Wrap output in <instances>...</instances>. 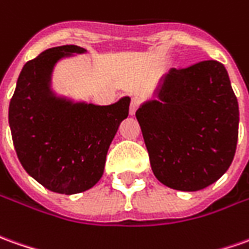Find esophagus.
Segmentation results:
<instances>
[{
  "instance_id": "esophagus-1",
  "label": "esophagus",
  "mask_w": 249,
  "mask_h": 249,
  "mask_svg": "<svg viewBox=\"0 0 249 249\" xmlns=\"http://www.w3.org/2000/svg\"><path fill=\"white\" fill-rule=\"evenodd\" d=\"M138 106H139V101L136 98H133L131 101V106H129V114L131 116H135V113L138 110Z\"/></svg>"
}]
</instances>
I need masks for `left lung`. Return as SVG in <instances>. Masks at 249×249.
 Segmentation results:
<instances>
[{
  "instance_id": "obj_1",
  "label": "left lung",
  "mask_w": 249,
  "mask_h": 249,
  "mask_svg": "<svg viewBox=\"0 0 249 249\" xmlns=\"http://www.w3.org/2000/svg\"><path fill=\"white\" fill-rule=\"evenodd\" d=\"M155 177L177 191H200L234 158L238 103L218 61L170 69L136 110Z\"/></svg>"
}]
</instances>
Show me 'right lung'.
I'll use <instances>...</instances> for the list:
<instances>
[{"mask_svg": "<svg viewBox=\"0 0 249 249\" xmlns=\"http://www.w3.org/2000/svg\"><path fill=\"white\" fill-rule=\"evenodd\" d=\"M86 52L73 45L42 52L23 67L9 103L20 163L45 188L64 195L84 192L101 180L111 140L129 113V96L98 106L54 91L55 65Z\"/></svg>", "mask_w": 249, "mask_h": 249, "instance_id": "obj_1", "label": "right lung"}]
</instances>
